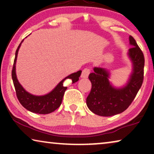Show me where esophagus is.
<instances>
[{
    "label": "esophagus",
    "mask_w": 154,
    "mask_h": 154,
    "mask_svg": "<svg viewBox=\"0 0 154 154\" xmlns=\"http://www.w3.org/2000/svg\"><path fill=\"white\" fill-rule=\"evenodd\" d=\"M90 68H85L82 71L81 73V78H83V79H86V78L88 77L90 73Z\"/></svg>",
    "instance_id": "esophagus-1"
}]
</instances>
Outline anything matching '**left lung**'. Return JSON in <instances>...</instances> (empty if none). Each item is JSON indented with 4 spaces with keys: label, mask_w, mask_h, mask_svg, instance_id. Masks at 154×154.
<instances>
[{
    "label": "left lung",
    "mask_w": 154,
    "mask_h": 154,
    "mask_svg": "<svg viewBox=\"0 0 154 154\" xmlns=\"http://www.w3.org/2000/svg\"><path fill=\"white\" fill-rule=\"evenodd\" d=\"M128 55L133 64V71L125 87L116 89L109 81V73L106 69L94 68L89 75L92 88L86 99L90 111L101 116H111L123 112L133 102L144 80V56L132 36H130Z\"/></svg>",
    "instance_id": "1"
}]
</instances>
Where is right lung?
<instances>
[{"mask_svg": "<svg viewBox=\"0 0 154 154\" xmlns=\"http://www.w3.org/2000/svg\"><path fill=\"white\" fill-rule=\"evenodd\" d=\"M22 42L23 40L16 50L15 57H14V64L12 70V79L13 81L14 88H15L17 97L20 104L27 110L30 111L31 112L39 113V114H48V113L53 112L54 111H55L57 109H58L60 106L64 94L67 89V87L64 86V81L66 79H71L72 83L77 82L79 80V77L81 74V71H77L76 73H73L65 78L50 93L43 96L33 95V94L26 92L23 88L22 86L19 83L16 75V60L17 57L18 50L20 49Z\"/></svg>", "mask_w": 154, "mask_h": 154, "instance_id": "add662e5", "label": "right lung"}]
</instances>
